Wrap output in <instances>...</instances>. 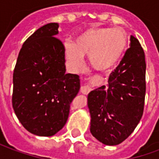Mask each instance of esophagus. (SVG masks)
I'll list each match as a JSON object with an SVG mask.
<instances>
[{"label":"esophagus","mask_w":159,"mask_h":159,"mask_svg":"<svg viewBox=\"0 0 159 159\" xmlns=\"http://www.w3.org/2000/svg\"><path fill=\"white\" fill-rule=\"evenodd\" d=\"M91 90H92V87H91V84H89V83L83 85V86L81 87V92L83 94H88Z\"/></svg>","instance_id":"34e87169"}]
</instances>
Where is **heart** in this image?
<instances>
[{"instance_id": "heart-1", "label": "heart", "mask_w": 159, "mask_h": 159, "mask_svg": "<svg viewBox=\"0 0 159 159\" xmlns=\"http://www.w3.org/2000/svg\"><path fill=\"white\" fill-rule=\"evenodd\" d=\"M128 43V36L123 30L92 27L80 33L74 44L66 43L65 53L70 66L75 69L83 65V56L89 55L90 66L103 72L114 68L121 61Z\"/></svg>"}]
</instances>
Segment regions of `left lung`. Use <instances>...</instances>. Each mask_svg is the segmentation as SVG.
<instances>
[{
    "mask_svg": "<svg viewBox=\"0 0 159 159\" xmlns=\"http://www.w3.org/2000/svg\"><path fill=\"white\" fill-rule=\"evenodd\" d=\"M130 48L114 71L108 85L91 91L88 107L90 132L101 143L116 146L132 134L142 117L146 95L145 52L131 36Z\"/></svg>",
    "mask_w": 159,
    "mask_h": 159,
    "instance_id": "8db88e82",
    "label": "left lung"
}]
</instances>
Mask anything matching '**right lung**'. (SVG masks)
<instances>
[{
    "label": "right lung",
    "mask_w": 159,
    "mask_h": 159,
    "mask_svg": "<svg viewBox=\"0 0 159 159\" xmlns=\"http://www.w3.org/2000/svg\"><path fill=\"white\" fill-rule=\"evenodd\" d=\"M50 23L24 42L13 71L12 107L24 128L52 136L65 126L70 106L80 89L79 76L66 74L65 46Z\"/></svg>",
    "instance_id": "1"
}]
</instances>
